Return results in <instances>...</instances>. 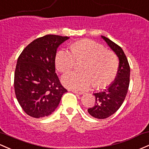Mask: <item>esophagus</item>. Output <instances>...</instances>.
I'll list each match as a JSON object with an SVG mask.
<instances>
[{"instance_id":"1","label":"esophagus","mask_w":149,"mask_h":149,"mask_svg":"<svg viewBox=\"0 0 149 149\" xmlns=\"http://www.w3.org/2000/svg\"><path fill=\"white\" fill-rule=\"evenodd\" d=\"M71 91L73 93H76V94H79V95H83L84 94V92H82V91H75V90H71Z\"/></svg>"}]
</instances>
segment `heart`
<instances>
[{"instance_id":"heart-1","label":"heart","mask_w":149,"mask_h":149,"mask_svg":"<svg viewBox=\"0 0 149 149\" xmlns=\"http://www.w3.org/2000/svg\"><path fill=\"white\" fill-rule=\"evenodd\" d=\"M71 51L61 50L56 54V68L60 73H65L73 69L78 60H86L82 70L84 72L73 71L61 78L67 88L75 90L87 89L94 83L97 88L109 86L115 79L119 62L112 52L105 50L102 45L90 40H82L73 45Z\"/></svg>"}]
</instances>
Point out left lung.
Returning <instances> with one entry per match:
<instances>
[{
	"mask_svg": "<svg viewBox=\"0 0 149 149\" xmlns=\"http://www.w3.org/2000/svg\"><path fill=\"white\" fill-rule=\"evenodd\" d=\"M102 37L119 57L120 63L114 82L104 91L93 94L95 96V103L88 111L97 119L107 118L120 109L128 91L130 76V64L122 49L107 37Z\"/></svg>",
	"mask_w": 149,
	"mask_h": 149,
	"instance_id": "left-lung-1",
	"label": "left lung"
}]
</instances>
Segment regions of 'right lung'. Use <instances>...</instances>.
Listing matches in <instances>:
<instances>
[{"mask_svg":"<svg viewBox=\"0 0 149 149\" xmlns=\"http://www.w3.org/2000/svg\"><path fill=\"white\" fill-rule=\"evenodd\" d=\"M68 38L54 35L37 38L17 58L15 93L19 105L30 117L50 115L67 92L55 73V57L58 46Z\"/></svg>","mask_w":149,"mask_h":149,"instance_id":"1","label":"right lung"}]
</instances>
